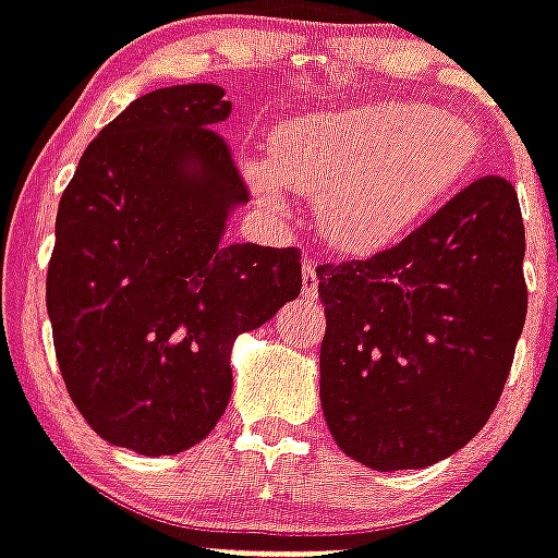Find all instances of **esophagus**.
I'll list each match as a JSON object with an SVG mask.
<instances>
[{
    "label": "esophagus",
    "instance_id": "obj_1",
    "mask_svg": "<svg viewBox=\"0 0 558 558\" xmlns=\"http://www.w3.org/2000/svg\"><path fill=\"white\" fill-rule=\"evenodd\" d=\"M301 278H303L301 294L306 298V301H315V298H318V269H315L312 260H303Z\"/></svg>",
    "mask_w": 558,
    "mask_h": 558
}]
</instances>
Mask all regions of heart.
<instances>
[{
    "label": "heart",
    "instance_id": "obj_1",
    "mask_svg": "<svg viewBox=\"0 0 558 558\" xmlns=\"http://www.w3.org/2000/svg\"><path fill=\"white\" fill-rule=\"evenodd\" d=\"M475 162L473 125L381 99L283 122L271 137V162L246 160L243 180L269 211L287 208V189L315 197L326 243L373 255L459 192Z\"/></svg>",
    "mask_w": 558,
    "mask_h": 558
}]
</instances>
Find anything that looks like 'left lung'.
<instances>
[{
  "label": "left lung",
  "mask_w": 558,
  "mask_h": 558,
  "mask_svg": "<svg viewBox=\"0 0 558 558\" xmlns=\"http://www.w3.org/2000/svg\"><path fill=\"white\" fill-rule=\"evenodd\" d=\"M515 189L482 177L396 248L318 266L320 407L378 473L429 468L487 424L527 315Z\"/></svg>",
  "instance_id": "1"
}]
</instances>
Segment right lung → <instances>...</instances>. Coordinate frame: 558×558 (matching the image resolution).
Returning a JSON list of instances; mask_svg holds the SVG:
<instances>
[{
    "label": "right lung",
    "instance_id": "1",
    "mask_svg": "<svg viewBox=\"0 0 558 558\" xmlns=\"http://www.w3.org/2000/svg\"><path fill=\"white\" fill-rule=\"evenodd\" d=\"M211 83L131 102L80 157L57 211L48 318L59 373L99 438L174 456L232 398V347L301 294L298 248L226 243L248 203Z\"/></svg>",
    "mask_w": 558,
    "mask_h": 558
}]
</instances>
